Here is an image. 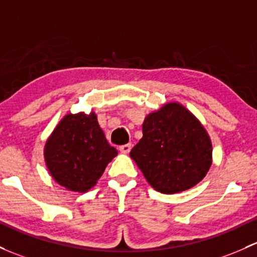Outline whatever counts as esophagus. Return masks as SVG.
Masks as SVG:
<instances>
[{
    "instance_id": "1",
    "label": "esophagus",
    "mask_w": 257,
    "mask_h": 257,
    "mask_svg": "<svg viewBox=\"0 0 257 257\" xmlns=\"http://www.w3.org/2000/svg\"><path fill=\"white\" fill-rule=\"evenodd\" d=\"M131 149H132V144H125L119 147V151L123 154H128L129 151H131Z\"/></svg>"
}]
</instances>
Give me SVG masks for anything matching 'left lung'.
Masks as SVG:
<instances>
[{
  "label": "left lung",
  "mask_w": 257,
  "mask_h": 257,
  "mask_svg": "<svg viewBox=\"0 0 257 257\" xmlns=\"http://www.w3.org/2000/svg\"><path fill=\"white\" fill-rule=\"evenodd\" d=\"M212 142L198 118L178 102L149 113L131 151L154 190L174 194L201 182L212 165Z\"/></svg>",
  "instance_id": "8db88e82"
}]
</instances>
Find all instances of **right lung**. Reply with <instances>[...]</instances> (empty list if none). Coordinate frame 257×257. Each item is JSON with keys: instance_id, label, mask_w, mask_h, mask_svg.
Returning a JSON list of instances; mask_svg holds the SVG:
<instances>
[{"instance_id": "add662e5", "label": "right lung", "mask_w": 257, "mask_h": 257, "mask_svg": "<svg viewBox=\"0 0 257 257\" xmlns=\"http://www.w3.org/2000/svg\"><path fill=\"white\" fill-rule=\"evenodd\" d=\"M117 155L93 110L64 115L44 147L45 165L51 177L66 190L79 193L90 191Z\"/></svg>"}]
</instances>
